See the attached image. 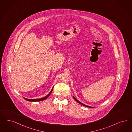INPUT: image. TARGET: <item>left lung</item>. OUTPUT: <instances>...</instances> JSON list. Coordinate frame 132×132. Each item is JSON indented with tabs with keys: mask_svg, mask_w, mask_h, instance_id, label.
Here are the masks:
<instances>
[{
	"mask_svg": "<svg viewBox=\"0 0 132 132\" xmlns=\"http://www.w3.org/2000/svg\"><path fill=\"white\" fill-rule=\"evenodd\" d=\"M73 98L75 99V100H76L77 102L78 103H79V104H80L82 105H83V106H86V107H90V108H92V107H93H93H91V106H87V105H86L85 104H83L81 102H80L79 101H78V100H77L73 96Z\"/></svg>",
	"mask_w": 132,
	"mask_h": 132,
	"instance_id": "left-lung-1",
	"label": "left lung"
}]
</instances>
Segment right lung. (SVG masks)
I'll return each instance as SVG.
<instances>
[{
  "mask_svg": "<svg viewBox=\"0 0 132 132\" xmlns=\"http://www.w3.org/2000/svg\"><path fill=\"white\" fill-rule=\"evenodd\" d=\"M53 88H54V87H53ZM53 88L52 89V90H51V91H50V93L47 95V96H45V97H42V98H36V99H28V98H25V97H23L25 100H27V101H32V102H36V101H42V100H46L49 96H50V95L51 94V93H52V91L53 90Z\"/></svg>",
  "mask_w": 132,
  "mask_h": 132,
  "instance_id": "right-lung-1",
  "label": "right lung"
}]
</instances>
